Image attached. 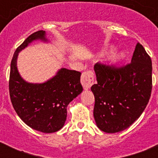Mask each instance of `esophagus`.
Masks as SVG:
<instances>
[{
    "instance_id": "1",
    "label": "esophagus",
    "mask_w": 158,
    "mask_h": 158,
    "mask_svg": "<svg viewBox=\"0 0 158 158\" xmlns=\"http://www.w3.org/2000/svg\"><path fill=\"white\" fill-rule=\"evenodd\" d=\"M94 82V73L92 71H85L82 74L81 76V84L84 89H90V87L93 85Z\"/></svg>"
}]
</instances>
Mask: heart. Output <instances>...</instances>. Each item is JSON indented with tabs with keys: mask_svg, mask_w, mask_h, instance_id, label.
Wrapping results in <instances>:
<instances>
[{
	"mask_svg": "<svg viewBox=\"0 0 158 158\" xmlns=\"http://www.w3.org/2000/svg\"><path fill=\"white\" fill-rule=\"evenodd\" d=\"M115 48L114 47H111L110 48V50H114ZM104 53H102L101 56H103ZM125 54L123 52H116V53H113L111 56L109 58V65H110L111 68H115L117 65L121 63V62L125 59Z\"/></svg>",
	"mask_w": 158,
	"mask_h": 158,
	"instance_id": "b5f03b06",
	"label": "heart"
}]
</instances>
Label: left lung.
Listing matches in <instances>:
<instances>
[{"label":"left lung","instance_id":"left-lung-1","mask_svg":"<svg viewBox=\"0 0 158 158\" xmlns=\"http://www.w3.org/2000/svg\"><path fill=\"white\" fill-rule=\"evenodd\" d=\"M152 60L139 43L131 63L119 69L96 64L97 84L91 87L95 98L94 116L106 133L125 130L139 117L152 91Z\"/></svg>","mask_w":158,"mask_h":158}]
</instances>
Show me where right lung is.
Listing matches in <instances>:
<instances>
[{
    "instance_id": "add662e5",
    "label": "right lung",
    "mask_w": 158,
    "mask_h": 158,
    "mask_svg": "<svg viewBox=\"0 0 158 158\" xmlns=\"http://www.w3.org/2000/svg\"><path fill=\"white\" fill-rule=\"evenodd\" d=\"M36 41L49 43L45 31L31 34L16 49L10 64L9 89L17 115L26 125L43 133H54L64 126L67 106L83 91L81 73L60 68L43 83H29L22 78L17 67L19 53Z\"/></svg>"
}]
</instances>
